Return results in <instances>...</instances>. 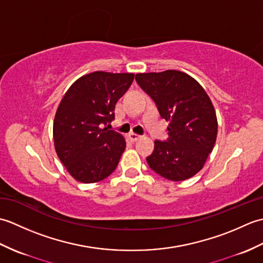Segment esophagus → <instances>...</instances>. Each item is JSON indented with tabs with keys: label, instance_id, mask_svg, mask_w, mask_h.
Returning <instances> with one entry per match:
<instances>
[{
	"label": "esophagus",
	"instance_id": "esophagus-1",
	"mask_svg": "<svg viewBox=\"0 0 263 263\" xmlns=\"http://www.w3.org/2000/svg\"><path fill=\"white\" fill-rule=\"evenodd\" d=\"M128 138H130L131 141H137V140H139V139L141 138V136L136 135V133H130V135H128Z\"/></svg>",
	"mask_w": 263,
	"mask_h": 263
}]
</instances>
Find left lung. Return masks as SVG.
Masks as SVG:
<instances>
[{"label":"left lung","instance_id":"8db88e82","mask_svg":"<svg viewBox=\"0 0 263 263\" xmlns=\"http://www.w3.org/2000/svg\"><path fill=\"white\" fill-rule=\"evenodd\" d=\"M136 81L154 100L161 119L170 122L167 140H156L147 157L149 167L171 181L192 177L203 167L217 138L209 96L192 77L176 70L139 73Z\"/></svg>","mask_w":263,"mask_h":263}]
</instances>
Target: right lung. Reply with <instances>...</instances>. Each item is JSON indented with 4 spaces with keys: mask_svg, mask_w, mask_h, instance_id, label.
Returning a JSON list of instances; mask_svg holds the SVG:
<instances>
[{
    "mask_svg": "<svg viewBox=\"0 0 263 263\" xmlns=\"http://www.w3.org/2000/svg\"><path fill=\"white\" fill-rule=\"evenodd\" d=\"M133 79V73L92 72L78 79L61 100L53 125L55 150L77 181L99 182L115 171L125 140L103 126L114 120L117 100Z\"/></svg>",
    "mask_w": 263,
    "mask_h": 263,
    "instance_id": "obj_1",
    "label": "right lung"
}]
</instances>
